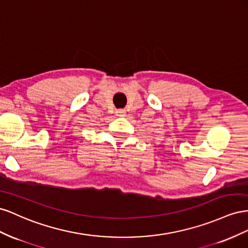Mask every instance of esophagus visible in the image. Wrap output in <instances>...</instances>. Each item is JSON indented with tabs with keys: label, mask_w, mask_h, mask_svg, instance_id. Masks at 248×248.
Masks as SVG:
<instances>
[{
	"label": "esophagus",
	"mask_w": 248,
	"mask_h": 248,
	"mask_svg": "<svg viewBox=\"0 0 248 248\" xmlns=\"http://www.w3.org/2000/svg\"><path fill=\"white\" fill-rule=\"evenodd\" d=\"M116 115L117 116H124L125 111L124 109H118V110H116Z\"/></svg>",
	"instance_id": "1"
}]
</instances>
